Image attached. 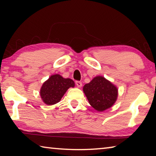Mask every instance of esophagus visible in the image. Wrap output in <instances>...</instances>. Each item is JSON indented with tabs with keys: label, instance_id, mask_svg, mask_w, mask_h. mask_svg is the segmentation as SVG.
I'll list each match as a JSON object with an SVG mask.
<instances>
[{
	"label": "esophagus",
	"instance_id": "1",
	"mask_svg": "<svg viewBox=\"0 0 156 156\" xmlns=\"http://www.w3.org/2000/svg\"><path fill=\"white\" fill-rule=\"evenodd\" d=\"M76 85H77L78 87L80 88L81 87H82V84H82V83H81V82H80V81H76Z\"/></svg>",
	"mask_w": 156,
	"mask_h": 156
}]
</instances>
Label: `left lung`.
<instances>
[{"mask_svg":"<svg viewBox=\"0 0 156 156\" xmlns=\"http://www.w3.org/2000/svg\"><path fill=\"white\" fill-rule=\"evenodd\" d=\"M83 92L91 106L98 112L112 107L118 96L117 87L101 76H96L84 84Z\"/></svg>","mask_w":156,"mask_h":156,"instance_id":"1","label":"left lung"}]
</instances>
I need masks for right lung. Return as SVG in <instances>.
Masks as SVG:
<instances>
[{"mask_svg": "<svg viewBox=\"0 0 156 156\" xmlns=\"http://www.w3.org/2000/svg\"><path fill=\"white\" fill-rule=\"evenodd\" d=\"M75 83L70 78H65L59 74L51 75L42 85L40 95L47 105H53L60 101L69 88L74 87Z\"/></svg>", "mask_w": 156, "mask_h": 156, "instance_id": "obj_1", "label": "right lung"}]
</instances>
